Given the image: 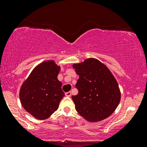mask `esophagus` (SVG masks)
<instances>
[{
	"label": "esophagus",
	"instance_id": "34e87169",
	"mask_svg": "<svg viewBox=\"0 0 147 147\" xmlns=\"http://www.w3.org/2000/svg\"><path fill=\"white\" fill-rule=\"evenodd\" d=\"M65 95L66 97H70V96H71V92H70V91H69V92H65Z\"/></svg>",
	"mask_w": 147,
	"mask_h": 147
}]
</instances>
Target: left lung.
<instances>
[{
    "label": "left lung",
    "mask_w": 147,
    "mask_h": 147,
    "mask_svg": "<svg viewBox=\"0 0 147 147\" xmlns=\"http://www.w3.org/2000/svg\"><path fill=\"white\" fill-rule=\"evenodd\" d=\"M79 77L77 95L72 96L78 113L90 122H98L111 115L121 99L119 86L109 68L94 58L73 64Z\"/></svg>",
    "instance_id": "1"
}]
</instances>
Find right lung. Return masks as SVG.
I'll return each instance as SVG.
<instances>
[{"instance_id": "right-lung-1", "label": "right lung", "mask_w": 147, "mask_h": 147, "mask_svg": "<svg viewBox=\"0 0 147 147\" xmlns=\"http://www.w3.org/2000/svg\"><path fill=\"white\" fill-rule=\"evenodd\" d=\"M59 70L54 61H46L37 65L22 84L19 93L22 106L36 119L50 117L65 96L57 79Z\"/></svg>"}]
</instances>
